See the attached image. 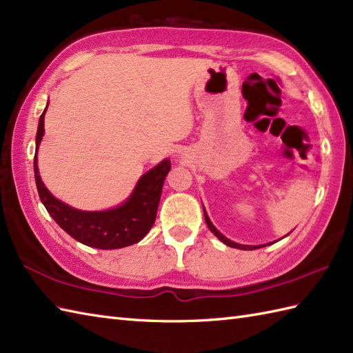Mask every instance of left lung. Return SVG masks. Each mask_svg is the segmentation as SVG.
Returning a JSON list of instances; mask_svg holds the SVG:
<instances>
[{"label": "left lung", "instance_id": "1", "mask_svg": "<svg viewBox=\"0 0 353 353\" xmlns=\"http://www.w3.org/2000/svg\"><path fill=\"white\" fill-rule=\"evenodd\" d=\"M203 212H204V219H206V224H208V227H209V230L214 233L218 239L223 242V243H225L227 247H232V248H237V250H257V248H260L261 245H242V243H236V242H233V241H230V239H227V237L223 234V233H219L218 230H216V227L212 224V221H210V218H209V215H208V212H206V209H204V206H203ZM265 247V245H263Z\"/></svg>", "mask_w": 353, "mask_h": 353}]
</instances>
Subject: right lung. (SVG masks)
<instances>
[{"label": "right lung", "mask_w": 353, "mask_h": 353, "mask_svg": "<svg viewBox=\"0 0 353 353\" xmlns=\"http://www.w3.org/2000/svg\"><path fill=\"white\" fill-rule=\"evenodd\" d=\"M46 110L48 105L37 126L34 177L40 201L43 203L48 214L65 233L87 247L117 250L141 241L150 232L157 219L163 180L171 170L170 159L161 161L157 167L139 177L132 194L116 208L94 212L72 208L48 191L39 173L37 150L45 134Z\"/></svg>", "instance_id": "add662e5"}]
</instances>
